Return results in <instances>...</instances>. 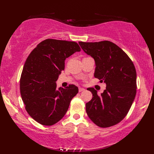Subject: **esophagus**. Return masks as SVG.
<instances>
[{
  "mask_svg": "<svg viewBox=\"0 0 154 154\" xmlns=\"http://www.w3.org/2000/svg\"><path fill=\"white\" fill-rule=\"evenodd\" d=\"M85 91V89H83V88H81V87L79 88V92H81V91Z\"/></svg>",
  "mask_w": 154,
  "mask_h": 154,
  "instance_id": "1",
  "label": "esophagus"
}]
</instances>
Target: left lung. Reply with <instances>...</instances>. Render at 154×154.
I'll return each instance as SVG.
<instances>
[{
    "label": "left lung",
    "mask_w": 154,
    "mask_h": 154,
    "mask_svg": "<svg viewBox=\"0 0 154 154\" xmlns=\"http://www.w3.org/2000/svg\"><path fill=\"white\" fill-rule=\"evenodd\" d=\"M83 50L95 61L94 76L105 83L100 95L89 88L93 98L86 103L89 119L101 128L122 121L131 107L136 94V71L133 62L122 49L110 41L79 42Z\"/></svg>",
    "instance_id": "1"
}]
</instances>
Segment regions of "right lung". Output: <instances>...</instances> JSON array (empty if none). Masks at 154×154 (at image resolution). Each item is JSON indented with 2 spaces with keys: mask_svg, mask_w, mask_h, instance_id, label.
<instances>
[{
  "mask_svg": "<svg viewBox=\"0 0 154 154\" xmlns=\"http://www.w3.org/2000/svg\"><path fill=\"white\" fill-rule=\"evenodd\" d=\"M80 51L77 42L47 39L28 55L21 74L20 89L26 110L38 123L54 125L67 112L79 89L74 85L57 89L56 81L64 70L65 59Z\"/></svg>",
  "mask_w": 154,
  "mask_h": 154,
  "instance_id": "right-lung-1",
  "label": "right lung"
}]
</instances>
